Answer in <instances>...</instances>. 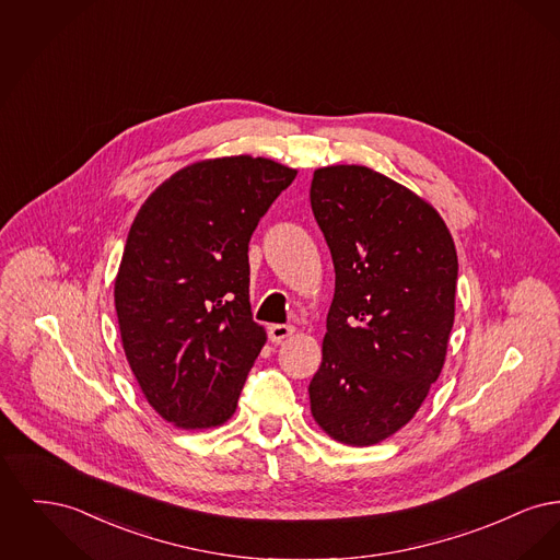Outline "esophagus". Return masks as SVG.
Listing matches in <instances>:
<instances>
[{
    "mask_svg": "<svg viewBox=\"0 0 560 560\" xmlns=\"http://www.w3.org/2000/svg\"><path fill=\"white\" fill-rule=\"evenodd\" d=\"M293 331H295V329H293L292 325L275 323V325H270V327H268V338H270V342H281V340L290 338Z\"/></svg>",
    "mask_w": 560,
    "mask_h": 560,
    "instance_id": "esophagus-1",
    "label": "esophagus"
}]
</instances>
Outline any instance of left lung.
<instances>
[{"instance_id":"obj_1","label":"left lung","mask_w":560,"mask_h":560,"mask_svg":"<svg viewBox=\"0 0 560 560\" xmlns=\"http://www.w3.org/2000/svg\"><path fill=\"white\" fill-rule=\"evenodd\" d=\"M311 206L336 268L311 413L370 447L411 422L445 365L455 243L424 197L365 165L315 170Z\"/></svg>"}]
</instances>
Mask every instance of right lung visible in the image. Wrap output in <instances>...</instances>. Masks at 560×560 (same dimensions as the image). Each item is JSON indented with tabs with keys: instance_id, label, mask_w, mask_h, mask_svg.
<instances>
[{
	"instance_id": "add662e5",
	"label": "right lung",
	"mask_w": 560,
	"mask_h": 560,
	"mask_svg": "<svg viewBox=\"0 0 560 560\" xmlns=\"http://www.w3.org/2000/svg\"><path fill=\"white\" fill-rule=\"evenodd\" d=\"M298 170L231 155L190 163L133 218L115 311L133 377L165 422L222 427L267 345L252 319L247 245Z\"/></svg>"
}]
</instances>
